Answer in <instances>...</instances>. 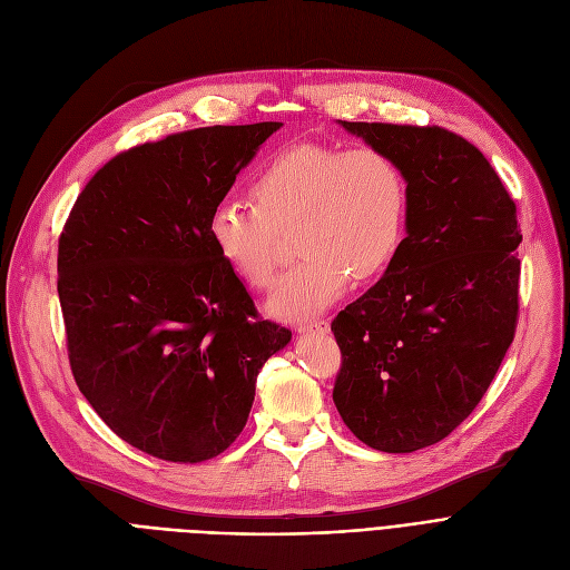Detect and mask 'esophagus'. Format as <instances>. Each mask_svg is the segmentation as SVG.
Returning <instances> with one entry per match:
<instances>
[{
    "mask_svg": "<svg viewBox=\"0 0 570 570\" xmlns=\"http://www.w3.org/2000/svg\"><path fill=\"white\" fill-rule=\"evenodd\" d=\"M331 331V323L327 321H323V318H316V321H307V323H301L297 325V333L301 335H323V333H327Z\"/></svg>",
    "mask_w": 570,
    "mask_h": 570,
    "instance_id": "34e87169",
    "label": "esophagus"
}]
</instances>
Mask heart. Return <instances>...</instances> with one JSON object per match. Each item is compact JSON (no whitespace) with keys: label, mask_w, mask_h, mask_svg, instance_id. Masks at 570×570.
<instances>
[{"label":"heart","mask_w":570,"mask_h":570,"mask_svg":"<svg viewBox=\"0 0 570 570\" xmlns=\"http://www.w3.org/2000/svg\"><path fill=\"white\" fill-rule=\"evenodd\" d=\"M252 200H219L207 217V239L252 288L275 275L279 233L295 230L303 256L279 279L267 312L301 321L331 307L351 275H383L402 247L406 179L374 147L335 149L297 145L269 159L252 183Z\"/></svg>","instance_id":"b5f03b06"}]
</instances>
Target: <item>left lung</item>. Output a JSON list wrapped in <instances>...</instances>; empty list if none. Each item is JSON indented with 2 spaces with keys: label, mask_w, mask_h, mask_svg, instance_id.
Returning <instances> with one entry per match:
<instances>
[{
  "label": "left lung",
  "mask_w": 570,
  "mask_h": 570,
  "mask_svg": "<svg viewBox=\"0 0 570 570\" xmlns=\"http://www.w3.org/2000/svg\"><path fill=\"white\" fill-rule=\"evenodd\" d=\"M406 179V237L333 321L346 428L383 453L439 443L478 406L515 337V203L481 149L441 127L342 122Z\"/></svg>",
  "instance_id": "obj_1"
}]
</instances>
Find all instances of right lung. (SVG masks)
<instances>
[{"label":"right lung","instance_id":"obj_1","mask_svg":"<svg viewBox=\"0 0 570 570\" xmlns=\"http://www.w3.org/2000/svg\"><path fill=\"white\" fill-rule=\"evenodd\" d=\"M282 122L203 127L110 159L59 237L73 379L138 451L196 464L239 436L269 355L291 342L207 239V217Z\"/></svg>","mask_w":570,"mask_h":570}]
</instances>
